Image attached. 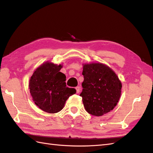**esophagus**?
Returning a JSON list of instances; mask_svg holds the SVG:
<instances>
[{
    "label": "esophagus",
    "mask_w": 153,
    "mask_h": 153,
    "mask_svg": "<svg viewBox=\"0 0 153 153\" xmlns=\"http://www.w3.org/2000/svg\"><path fill=\"white\" fill-rule=\"evenodd\" d=\"M76 92H77V93H79V91H80V87H79V86L76 87Z\"/></svg>",
    "instance_id": "obj_1"
}]
</instances>
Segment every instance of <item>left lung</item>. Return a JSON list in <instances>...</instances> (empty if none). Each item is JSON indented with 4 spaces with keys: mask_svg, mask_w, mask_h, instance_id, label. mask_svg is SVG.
<instances>
[{
    "mask_svg": "<svg viewBox=\"0 0 153 153\" xmlns=\"http://www.w3.org/2000/svg\"><path fill=\"white\" fill-rule=\"evenodd\" d=\"M82 97L86 111L100 116L111 111L121 95L122 83L111 68L101 63L83 64Z\"/></svg>",
    "mask_w": 153,
    "mask_h": 153,
    "instance_id": "obj_1",
    "label": "left lung"
}]
</instances>
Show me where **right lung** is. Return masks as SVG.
I'll use <instances>...</instances> for the list:
<instances>
[{
  "mask_svg": "<svg viewBox=\"0 0 153 153\" xmlns=\"http://www.w3.org/2000/svg\"><path fill=\"white\" fill-rule=\"evenodd\" d=\"M62 67L47 62L35 70L30 80L29 87L35 104L48 113L60 112L67 99L76 93L75 89L66 87V77L60 71Z\"/></svg>",
  "mask_w": 153,
  "mask_h": 153,
  "instance_id": "obj_1",
  "label": "right lung"
}]
</instances>
